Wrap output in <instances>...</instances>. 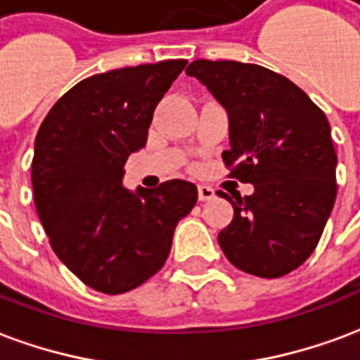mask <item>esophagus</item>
<instances>
[{"label":"esophagus","mask_w":360,"mask_h":360,"mask_svg":"<svg viewBox=\"0 0 360 360\" xmlns=\"http://www.w3.org/2000/svg\"><path fill=\"white\" fill-rule=\"evenodd\" d=\"M198 195L199 201H209V199L214 198V191L209 186H198Z\"/></svg>","instance_id":"34e87169"}]
</instances>
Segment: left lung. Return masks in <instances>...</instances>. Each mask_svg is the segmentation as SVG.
<instances>
[{"label": "left lung", "instance_id": "1", "mask_svg": "<svg viewBox=\"0 0 360 360\" xmlns=\"http://www.w3.org/2000/svg\"><path fill=\"white\" fill-rule=\"evenodd\" d=\"M230 117V178L253 184L236 201L219 243L236 269L280 278L305 263L334 207L335 155L324 112L305 91L261 65L198 59L186 69Z\"/></svg>", "mask_w": 360, "mask_h": 360}]
</instances>
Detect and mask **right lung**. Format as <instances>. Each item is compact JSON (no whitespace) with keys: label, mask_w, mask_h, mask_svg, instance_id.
I'll return each mask as SVG.
<instances>
[{"label":"right lung","mask_w":360,"mask_h":360,"mask_svg":"<svg viewBox=\"0 0 360 360\" xmlns=\"http://www.w3.org/2000/svg\"><path fill=\"white\" fill-rule=\"evenodd\" d=\"M186 59L84 78L41 122L32 159L34 203L55 255L84 284L109 295L141 285L167 261L178 220L198 188L169 180L122 186L124 165L148 141L153 111Z\"/></svg>","instance_id":"add662e5"}]
</instances>
